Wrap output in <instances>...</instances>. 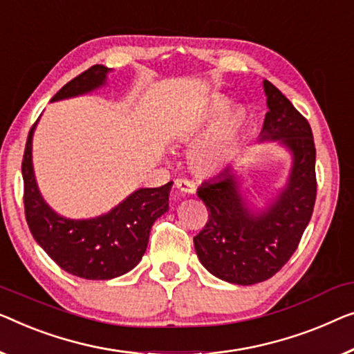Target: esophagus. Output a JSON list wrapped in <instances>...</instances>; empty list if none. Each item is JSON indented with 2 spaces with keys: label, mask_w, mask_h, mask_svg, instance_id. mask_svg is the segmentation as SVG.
<instances>
[{
  "label": "esophagus",
  "mask_w": 354,
  "mask_h": 354,
  "mask_svg": "<svg viewBox=\"0 0 354 354\" xmlns=\"http://www.w3.org/2000/svg\"><path fill=\"white\" fill-rule=\"evenodd\" d=\"M174 183H176V188L180 193L194 194V192H196V187H194V183L192 180H188V178H177V180Z\"/></svg>",
  "instance_id": "esophagus-1"
}]
</instances>
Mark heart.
<instances>
[{
	"label": "heart",
	"mask_w": 354,
	"mask_h": 354,
	"mask_svg": "<svg viewBox=\"0 0 354 354\" xmlns=\"http://www.w3.org/2000/svg\"><path fill=\"white\" fill-rule=\"evenodd\" d=\"M228 109V99L222 95L214 97L201 113L185 122L182 127L180 139L188 140L193 136L199 134L209 122L220 120L211 132L194 145L192 155H189L193 171L198 172L199 176H211V174L218 172L220 169L228 165L236 151L239 137L248 122V116L241 109L232 110L227 114Z\"/></svg>",
	"instance_id": "1"
}]
</instances>
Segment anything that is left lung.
<instances>
[{
	"label": "left lung",
	"mask_w": 354,
	"mask_h": 354,
	"mask_svg": "<svg viewBox=\"0 0 354 354\" xmlns=\"http://www.w3.org/2000/svg\"><path fill=\"white\" fill-rule=\"evenodd\" d=\"M268 113L260 142L279 140L294 162L289 182L274 203L252 212L233 172L220 174L198 188L209 217L193 238L199 262L227 283L250 286L270 279L288 263L313 214L316 148L308 121L270 81H263Z\"/></svg>",
	"instance_id": "obj_1"
}]
</instances>
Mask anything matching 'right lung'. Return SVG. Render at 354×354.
Here are the masks:
<instances>
[{"mask_svg":"<svg viewBox=\"0 0 354 354\" xmlns=\"http://www.w3.org/2000/svg\"><path fill=\"white\" fill-rule=\"evenodd\" d=\"M110 71L104 65L91 66L66 83L53 102L100 88ZM33 131L35 124L28 132L22 160L25 218L33 238L60 268L78 278L111 279L131 271L145 254L155 220L169 209L172 182L160 188H139L95 218H65L46 204L35 180Z\"/></svg>","mask_w":354,"mask_h":354,"instance_id":"1","label":"right lung"}]
</instances>
